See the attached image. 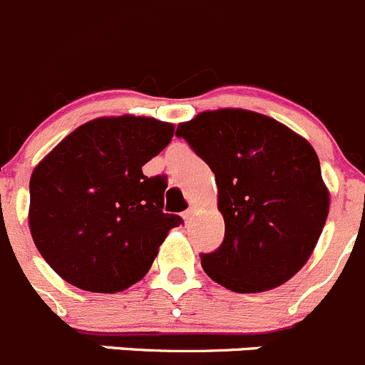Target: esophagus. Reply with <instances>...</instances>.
Returning a JSON list of instances; mask_svg holds the SVG:
<instances>
[{
	"mask_svg": "<svg viewBox=\"0 0 365 365\" xmlns=\"http://www.w3.org/2000/svg\"><path fill=\"white\" fill-rule=\"evenodd\" d=\"M192 214H194L192 209H187V210H183V212H182V217H183V220H185V221H189L190 217H192Z\"/></svg>",
	"mask_w": 365,
	"mask_h": 365,
	"instance_id": "34e87169",
	"label": "esophagus"
}]
</instances>
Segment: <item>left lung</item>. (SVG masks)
<instances>
[{
    "label": "left lung",
    "mask_w": 365,
    "mask_h": 365,
    "mask_svg": "<svg viewBox=\"0 0 365 365\" xmlns=\"http://www.w3.org/2000/svg\"><path fill=\"white\" fill-rule=\"evenodd\" d=\"M183 138L210 167L223 243L200 254L210 279L254 294L294 277L324 229L329 194L312 145L292 129L247 110L205 111L180 124Z\"/></svg>",
    "instance_id": "obj_1"
}]
</instances>
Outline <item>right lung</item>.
Masks as SVG:
<instances>
[{"label": "right lung", "instance_id": "add662e5", "mask_svg": "<svg viewBox=\"0 0 365 365\" xmlns=\"http://www.w3.org/2000/svg\"><path fill=\"white\" fill-rule=\"evenodd\" d=\"M175 135L145 117L97 118L68 135L30 178V232L70 284L115 294L140 281L182 217L163 212L167 180L142 167Z\"/></svg>", "mask_w": 365, "mask_h": 365}]
</instances>
